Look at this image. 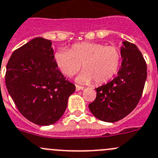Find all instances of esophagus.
<instances>
[{
	"label": "esophagus",
	"instance_id": "esophagus-1",
	"mask_svg": "<svg viewBox=\"0 0 158 158\" xmlns=\"http://www.w3.org/2000/svg\"><path fill=\"white\" fill-rule=\"evenodd\" d=\"M85 89L84 87L82 86H79V85H76V91H80V90H83Z\"/></svg>",
	"mask_w": 158,
	"mask_h": 158
}]
</instances>
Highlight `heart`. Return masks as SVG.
I'll return each instance as SVG.
<instances>
[{
  "label": "heart",
  "instance_id": "1",
  "mask_svg": "<svg viewBox=\"0 0 158 158\" xmlns=\"http://www.w3.org/2000/svg\"><path fill=\"white\" fill-rule=\"evenodd\" d=\"M59 69L65 76L72 77L81 68L77 81L81 84L102 85L111 80L119 69L121 54L119 48L96 42L73 44L69 50L59 49L54 55Z\"/></svg>",
  "mask_w": 158,
  "mask_h": 158
}]
</instances>
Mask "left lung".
<instances>
[{
	"label": "left lung",
	"instance_id": "obj_1",
	"mask_svg": "<svg viewBox=\"0 0 158 158\" xmlns=\"http://www.w3.org/2000/svg\"><path fill=\"white\" fill-rule=\"evenodd\" d=\"M122 63L118 76L96 89V98L89 105L92 114L106 122L123 119L135 109L147 79V63L136 45L124 41Z\"/></svg>",
	"mask_w": 158,
	"mask_h": 158
}]
</instances>
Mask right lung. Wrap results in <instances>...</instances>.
I'll list each match as a JSON object with an SVG mask.
<instances>
[{
    "instance_id": "right-lung-1",
    "label": "right lung",
    "mask_w": 158,
    "mask_h": 158,
    "mask_svg": "<svg viewBox=\"0 0 158 158\" xmlns=\"http://www.w3.org/2000/svg\"><path fill=\"white\" fill-rule=\"evenodd\" d=\"M52 44L36 37L14 51L6 66L8 93L22 115L38 125L59 121L76 89L58 69Z\"/></svg>"
}]
</instances>
